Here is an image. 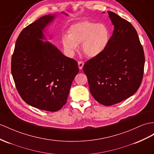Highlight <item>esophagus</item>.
<instances>
[{
  "label": "esophagus",
  "mask_w": 154,
  "mask_h": 154,
  "mask_svg": "<svg viewBox=\"0 0 154 154\" xmlns=\"http://www.w3.org/2000/svg\"><path fill=\"white\" fill-rule=\"evenodd\" d=\"M78 66H79V69H82V67H83V66H84V62L82 61H79Z\"/></svg>",
  "instance_id": "34e87169"
}]
</instances>
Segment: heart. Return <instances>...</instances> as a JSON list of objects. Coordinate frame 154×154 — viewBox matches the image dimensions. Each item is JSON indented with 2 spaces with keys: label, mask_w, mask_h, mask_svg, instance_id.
I'll return each mask as SVG.
<instances>
[{
  "label": "heart",
  "mask_w": 154,
  "mask_h": 154,
  "mask_svg": "<svg viewBox=\"0 0 154 154\" xmlns=\"http://www.w3.org/2000/svg\"><path fill=\"white\" fill-rule=\"evenodd\" d=\"M111 39V32L105 24L92 21H81L71 26L68 36H64L62 42L64 49L74 53L78 45L82 43V51L88 57L99 56L107 48Z\"/></svg>",
  "instance_id": "1"
}]
</instances>
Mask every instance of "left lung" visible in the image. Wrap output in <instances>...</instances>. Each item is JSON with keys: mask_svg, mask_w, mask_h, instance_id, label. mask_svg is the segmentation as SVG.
Segmentation results:
<instances>
[{"mask_svg": "<svg viewBox=\"0 0 154 154\" xmlns=\"http://www.w3.org/2000/svg\"><path fill=\"white\" fill-rule=\"evenodd\" d=\"M108 14L115 28L109 45L83 66L90 93L97 102L106 106L120 103L137 91L145 62L135 29L112 11Z\"/></svg>", "mask_w": 154, "mask_h": 154, "instance_id": "obj_1", "label": "left lung"}]
</instances>
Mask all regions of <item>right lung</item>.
Masks as SVG:
<instances>
[{"instance_id":"1","label":"right lung","mask_w":154,"mask_h":154,"mask_svg":"<svg viewBox=\"0 0 154 154\" xmlns=\"http://www.w3.org/2000/svg\"><path fill=\"white\" fill-rule=\"evenodd\" d=\"M67 15L64 12H62ZM56 17L48 14L23 29L15 42L11 69L16 88L27 104L43 111H59L79 72L77 62L46 39L45 28Z\"/></svg>"}]
</instances>
